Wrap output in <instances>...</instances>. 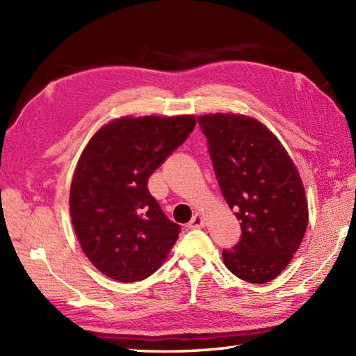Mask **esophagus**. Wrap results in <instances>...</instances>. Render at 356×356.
Here are the masks:
<instances>
[{
    "mask_svg": "<svg viewBox=\"0 0 356 356\" xmlns=\"http://www.w3.org/2000/svg\"><path fill=\"white\" fill-rule=\"evenodd\" d=\"M202 226H205V220H203L202 214L195 213L190 222V228H202Z\"/></svg>",
    "mask_w": 356,
    "mask_h": 356,
    "instance_id": "34e87169",
    "label": "esophagus"
}]
</instances>
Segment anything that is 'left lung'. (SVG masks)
<instances>
[{
  "label": "left lung",
  "instance_id": "1",
  "mask_svg": "<svg viewBox=\"0 0 356 356\" xmlns=\"http://www.w3.org/2000/svg\"><path fill=\"white\" fill-rule=\"evenodd\" d=\"M217 182L240 220L241 238L223 263L248 283L278 277L303 241L307 199L298 168L283 143L255 118L208 113L197 118Z\"/></svg>",
  "mask_w": 356,
  "mask_h": 356
}]
</instances>
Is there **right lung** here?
<instances>
[{"instance_id": "right-lung-1", "label": "right lung", "mask_w": 356, "mask_h": 356, "mask_svg": "<svg viewBox=\"0 0 356 356\" xmlns=\"http://www.w3.org/2000/svg\"><path fill=\"white\" fill-rule=\"evenodd\" d=\"M195 127L194 115L122 116L82 149L70 186V216L82 251L104 275L140 282L162 266L180 226L148 191V177Z\"/></svg>"}]
</instances>
